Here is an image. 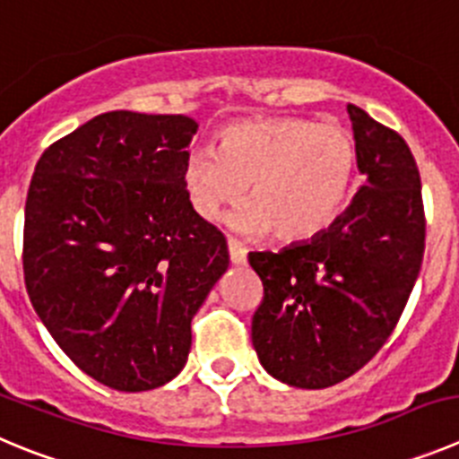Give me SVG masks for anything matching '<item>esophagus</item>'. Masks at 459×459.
Instances as JSON below:
<instances>
[{
    "label": "esophagus",
    "instance_id": "obj_1",
    "mask_svg": "<svg viewBox=\"0 0 459 459\" xmlns=\"http://www.w3.org/2000/svg\"><path fill=\"white\" fill-rule=\"evenodd\" d=\"M227 247H230V259H232L234 266H241L247 262V250L237 238H227Z\"/></svg>",
    "mask_w": 459,
    "mask_h": 459
}]
</instances>
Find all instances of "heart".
Segmentation results:
<instances>
[{
    "label": "heart",
    "instance_id": "b5f03b06",
    "mask_svg": "<svg viewBox=\"0 0 459 459\" xmlns=\"http://www.w3.org/2000/svg\"><path fill=\"white\" fill-rule=\"evenodd\" d=\"M355 141L343 127L307 117L230 125L221 150L202 147L184 161L191 207L213 221L250 186V207L234 221L243 232L287 243L309 241L330 227L355 179Z\"/></svg>",
    "mask_w": 459,
    "mask_h": 459
}]
</instances>
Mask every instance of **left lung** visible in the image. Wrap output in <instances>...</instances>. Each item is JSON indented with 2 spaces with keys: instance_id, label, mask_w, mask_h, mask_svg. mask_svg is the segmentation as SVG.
Masks as SVG:
<instances>
[{
  "instance_id": "1",
  "label": "left lung",
  "mask_w": 459,
  "mask_h": 459,
  "mask_svg": "<svg viewBox=\"0 0 459 459\" xmlns=\"http://www.w3.org/2000/svg\"><path fill=\"white\" fill-rule=\"evenodd\" d=\"M357 168L351 207L312 241L250 252L264 284L252 316L262 367L300 389H325L376 357L405 309L426 252L421 178L394 129L348 104Z\"/></svg>"
}]
</instances>
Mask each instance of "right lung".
I'll use <instances>...</instances> for the list:
<instances>
[{
	"label": "right lung",
	"mask_w": 459,
	"mask_h": 459,
	"mask_svg": "<svg viewBox=\"0 0 459 459\" xmlns=\"http://www.w3.org/2000/svg\"><path fill=\"white\" fill-rule=\"evenodd\" d=\"M186 116L108 111L38 159L24 207L31 305L70 359L117 392L166 385L186 364L191 321L230 266L197 216Z\"/></svg>",
	"instance_id": "1"
}]
</instances>
